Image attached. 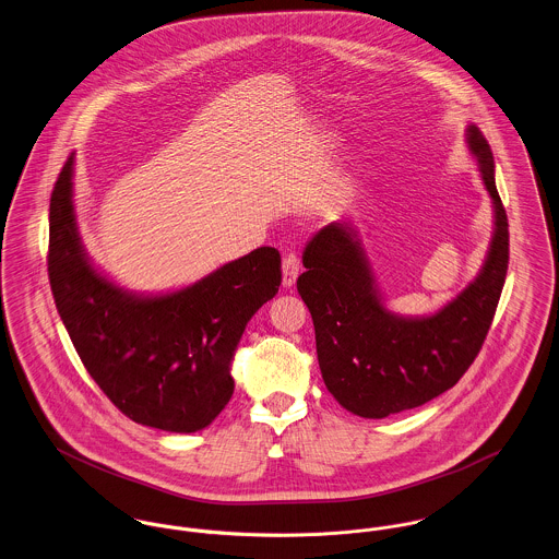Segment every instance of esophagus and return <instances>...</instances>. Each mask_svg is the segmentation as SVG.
Masks as SVG:
<instances>
[{"mask_svg":"<svg viewBox=\"0 0 559 559\" xmlns=\"http://www.w3.org/2000/svg\"><path fill=\"white\" fill-rule=\"evenodd\" d=\"M298 274H300V258L294 251H289L283 258V287H294Z\"/></svg>","mask_w":559,"mask_h":559,"instance_id":"34e87169","label":"esophagus"}]
</instances>
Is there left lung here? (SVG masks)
<instances>
[{"label":"left lung","instance_id":"1","mask_svg":"<svg viewBox=\"0 0 559 559\" xmlns=\"http://www.w3.org/2000/svg\"><path fill=\"white\" fill-rule=\"evenodd\" d=\"M466 138L493 202V236L476 278L438 312H391L348 223L325 225L306 245L298 292L314 323L319 368L353 415L383 419L430 402L464 377L485 343L509 270V218L485 135L468 126Z\"/></svg>","mask_w":559,"mask_h":559}]
</instances>
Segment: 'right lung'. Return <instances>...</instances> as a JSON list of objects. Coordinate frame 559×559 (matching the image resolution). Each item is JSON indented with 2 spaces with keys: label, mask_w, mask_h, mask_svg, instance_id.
I'll return each mask as SVG.
<instances>
[{
  "label": "right lung",
  "mask_w": 559,
  "mask_h": 559,
  "mask_svg": "<svg viewBox=\"0 0 559 559\" xmlns=\"http://www.w3.org/2000/svg\"><path fill=\"white\" fill-rule=\"evenodd\" d=\"M72 176L74 153L50 195L48 278L86 372L135 424L204 430L234 393L231 361L247 323L278 294V251L259 247L173 294H131L86 258Z\"/></svg>",
  "instance_id": "obj_1"
}]
</instances>
